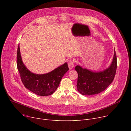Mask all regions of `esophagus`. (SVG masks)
<instances>
[{
    "instance_id": "1",
    "label": "esophagus",
    "mask_w": 131,
    "mask_h": 131,
    "mask_svg": "<svg viewBox=\"0 0 131 131\" xmlns=\"http://www.w3.org/2000/svg\"><path fill=\"white\" fill-rule=\"evenodd\" d=\"M74 63L72 60L69 61V62L68 63V67L69 68V69H72L73 67H74Z\"/></svg>"
}]
</instances>
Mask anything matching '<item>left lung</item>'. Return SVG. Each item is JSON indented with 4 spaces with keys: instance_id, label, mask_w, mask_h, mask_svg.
Returning <instances> with one entry per match:
<instances>
[{
    "instance_id": "left-lung-1",
    "label": "left lung",
    "mask_w": 131,
    "mask_h": 131,
    "mask_svg": "<svg viewBox=\"0 0 131 131\" xmlns=\"http://www.w3.org/2000/svg\"><path fill=\"white\" fill-rule=\"evenodd\" d=\"M117 67V59L115 50L110 66L102 71H93L77 65L75 67L78 77L77 88L83 95L97 94L104 91L113 81Z\"/></svg>"
}]
</instances>
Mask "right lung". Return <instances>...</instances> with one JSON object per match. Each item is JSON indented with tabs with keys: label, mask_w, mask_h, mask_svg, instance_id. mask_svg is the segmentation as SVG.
<instances>
[{
	"label": "right lung",
	"mask_w": 131,
	"mask_h": 131,
	"mask_svg": "<svg viewBox=\"0 0 131 131\" xmlns=\"http://www.w3.org/2000/svg\"><path fill=\"white\" fill-rule=\"evenodd\" d=\"M17 67L25 87L39 96L52 94L58 88L65 73L69 70L67 63L45 74H35L30 71L23 63L20 46L17 51Z\"/></svg>",
	"instance_id": "1"
}]
</instances>
